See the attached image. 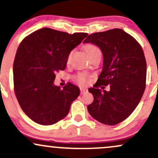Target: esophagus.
I'll return each mask as SVG.
<instances>
[{
  "instance_id": "obj_1",
  "label": "esophagus",
  "mask_w": 158,
  "mask_h": 158,
  "mask_svg": "<svg viewBox=\"0 0 158 158\" xmlns=\"http://www.w3.org/2000/svg\"><path fill=\"white\" fill-rule=\"evenodd\" d=\"M88 91L87 88H80V93L81 94H83L86 93Z\"/></svg>"
}]
</instances>
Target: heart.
I'll use <instances>...</instances> for the list:
<instances>
[{
    "mask_svg": "<svg viewBox=\"0 0 158 158\" xmlns=\"http://www.w3.org/2000/svg\"><path fill=\"white\" fill-rule=\"evenodd\" d=\"M84 49L89 57L91 56V55H93V54L98 52H100V48H99L96 45L91 44V43L85 45V46H84ZM70 55H69L67 60H69V58H70ZM74 79H75L76 82L79 83V84L80 85H85L88 82L87 76H86L85 74L84 73H79L78 75L75 76H74Z\"/></svg>",
    "mask_w": 158,
    "mask_h": 158,
    "instance_id": "heart-1",
    "label": "heart"
}]
</instances>
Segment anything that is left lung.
<instances>
[{
    "instance_id": "obj_1",
    "label": "left lung",
    "mask_w": 158,
    "mask_h": 158,
    "mask_svg": "<svg viewBox=\"0 0 158 158\" xmlns=\"http://www.w3.org/2000/svg\"><path fill=\"white\" fill-rule=\"evenodd\" d=\"M84 43L97 45L103 55L101 73L88 89L94 101L88 111L99 122L115 125L131 115L145 91L146 60L143 48L135 38L118 28L90 34ZM108 84L110 92L98 89Z\"/></svg>"
}]
</instances>
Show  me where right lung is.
<instances>
[{
    "instance_id": "1",
    "label": "right lung",
    "mask_w": 158,
    "mask_h": 158,
    "mask_svg": "<svg viewBox=\"0 0 158 158\" xmlns=\"http://www.w3.org/2000/svg\"><path fill=\"white\" fill-rule=\"evenodd\" d=\"M87 35L44 27L21 42L13 63L14 91L22 110L34 122L55 124L79 97V88L72 83L63 89L53 83L55 73L65 69L70 52Z\"/></svg>"
}]
</instances>
